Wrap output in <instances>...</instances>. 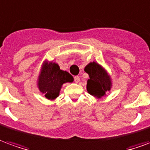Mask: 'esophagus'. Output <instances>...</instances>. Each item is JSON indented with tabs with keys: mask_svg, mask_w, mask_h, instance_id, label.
I'll list each match as a JSON object with an SVG mask.
<instances>
[{
	"mask_svg": "<svg viewBox=\"0 0 150 150\" xmlns=\"http://www.w3.org/2000/svg\"><path fill=\"white\" fill-rule=\"evenodd\" d=\"M75 82L76 83H78L80 81V78L79 77V76H75Z\"/></svg>",
	"mask_w": 150,
	"mask_h": 150,
	"instance_id": "1",
	"label": "esophagus"
}]
</instances>
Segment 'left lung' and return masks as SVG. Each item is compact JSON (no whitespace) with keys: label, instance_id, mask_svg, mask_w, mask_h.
<instances>
[{"label":"left lung","instance_id":"obj_1","mask_svg":"<svg viewBox=\"0 0 150 150\" xmlns=\"http://www.w3.org/2000/svg\"><path fill=\"white\" fill-rule=\"evenodd\" d=\"M84 71L89 75L87 83V91L89 94L100 99L111 91L112 87V78L103 66L93 61L85 67Z\"/></svg>","mask_w":150,"mask_h":150}]
</instances>
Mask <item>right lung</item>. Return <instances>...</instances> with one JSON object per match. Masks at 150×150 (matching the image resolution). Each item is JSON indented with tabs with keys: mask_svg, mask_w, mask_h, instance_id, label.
Segmentation results:
<instances>
[{
	"mask_svg": "<svg viewBox=\"0 0 150 150\" xmlns=\"http://www.w3.org/2000/svg\"><path fill=\"white\" fill-rule=\"evenodd\" d=\"M73 81V76L67 71L61 70L58 63L46 59L41 67L37 87L47 100H54L59 96L62 85Z\"/></svg>",
	"mask_w": 150,
	"mask_h": 150,
	"instance_id": "add662e5",
	"label": "right lung"
}]
</instances>
